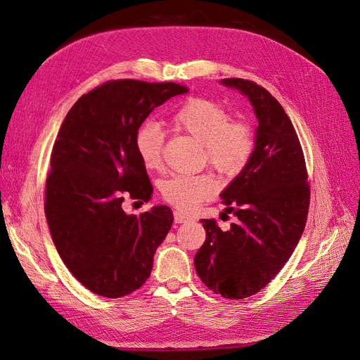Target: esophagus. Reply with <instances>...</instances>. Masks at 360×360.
Masks as SVG:
<instances>
[{
  "label": "esophagus",
  "mask_w": 360,
  "mask_h": 360,
  "mask_svg": "<svg viewBox=\"0 0 360 360\" xmlns=\"http://www.w3.org/2000/svg\"><path fill=\"white\" fill-rule=\"evenodd\" d=\"M173 219H175L176 224H182V222H187L190 218H188V215L182 214V212L175 210V212H173Z\"/></svg>",
  "instance_id": "obj_1"
}]
</instances>
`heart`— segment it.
Returning <instances> with one entry per match:
<instances>
[{
	"label": "heart",
	"instance_id": "heart-1",
	"mask_svg": "<svg viewBox=\"0 0 360 360\" xmlns=\"http://www.w3.org/2000/svg\"><path fill=\"white\" fill-rule=\"evenodd\" d=\"M170 126L203 143L205 160L224 175H237L254 153V130L242 120H231L224 106L209 98H190L170 115ZM165 133L154 122L139 126L135 150L143 167L160 170L163 165ZM219 190L212 173L178 175L160 184L163 200L181 210H194Z\"/></svg>",
	"mask_w": 360,
	"mask_h": 360
}]
</instances>
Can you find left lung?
<instances>
[{
	"label": "left lung",
	"mask_w": 360,
	"mask_h": 360,
	"mask_svg": "<svg viewBox=\"0 0 360 360\" xmlns=\"http://www.w3.org/2000/svg\"><path fill=\"white\" fill-rule=\"evenodd\" d=\"M222 84L240 90L258 117L255 150L221 194L237 221L222 231L202 219L206 240L194 258L202 282L215 294L243 300L267 286L297 248L310 206L309 173L297 131L269 90L243 78Z\"/></svg>",
	"instance_id": "1"
}]
</instances>
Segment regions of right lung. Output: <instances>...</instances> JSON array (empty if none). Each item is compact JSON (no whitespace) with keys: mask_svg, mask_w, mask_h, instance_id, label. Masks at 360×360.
<instances>
[{"mask_svg":"<svg viewBox=\"0 0 360 360\" xmlns=\"http://www.w3.org/2000/svg\"><path fill=\"white\" fill-rule=\"evenodd\" d=\"M172 82L111 79L79 98L66 114L50 155L44 212L63 264L84 288L106 298L139 289L173 215L155 206L127 215L124 198L148 202L146 169L135 135L155 106L187 93Z\"/></svg>","mask_w":360,"mask_h":360,"instance_id":"1","label":"right lung"}]
</instances>
